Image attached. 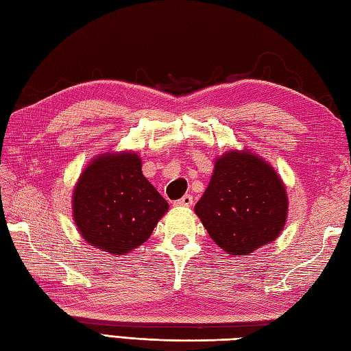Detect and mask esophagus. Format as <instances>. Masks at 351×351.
<instances>
[{
    "label": "esophagus",
    "instance_id": "34e87169",
    "mask_svg": "<svg viewBox=\"0 0 351 351\" xmlns=\"http://www.w3.org/2000/svg\"><path fill=\"white\" fill-rule=\"evenodd\" d=\"M193 203H194L193 195L186 194V195H183L182 198H178V200H176V202H174V206H178V208H189V206H193Z\"/></svg>",
    "mask_w": 351,
    "mask_h": 351
}]
</instances>
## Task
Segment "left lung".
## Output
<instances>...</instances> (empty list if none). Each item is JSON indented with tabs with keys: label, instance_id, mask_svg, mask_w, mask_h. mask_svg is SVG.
Instances as JSON below:
<instances>
[{
	"label": "left lung",
	"instance_id": "1",
	"mask_svg": "<svg viewBox=\"0 0 351 351\" xmlns=\"http://www.w3.org/2000/svg\"><path fill=\"white\" fill-rule=\"evenodd\" d=\"M195 214L218 246L228 254L246 255L280 235L287 194L269 163L250 153L230 151L215 162Z\"/></svg>",
	"mask_w": 351,
	"mask_h": 351
}]
</instances>
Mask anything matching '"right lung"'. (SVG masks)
<instances>
[{
	"label": "right lung",
	"instance_id": "right-lung-1",
	"mask_svg": "<svg viewBox=\"0 0 351 351\" xmlns=\"http://www.w3.org/2000/svg\"><path fill=\"white\" fill-rule=\"evenodd\" d=\"M167 210L168 202L143 177L137 154L97 157L73 193V214L84 240L114 255L147 241Z\"/></svg>",
	"mask_w": 351,
	"mask_h": 351
}]
</instances>
